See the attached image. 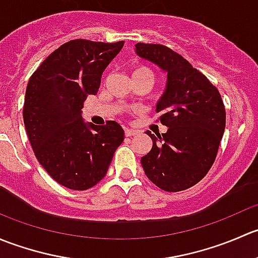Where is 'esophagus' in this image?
<instances>
[{"label": "esophagus", "mask_w": 258, "mask_h": 258, "mask_svg": "<svg viewBox=\"0 0 258 258\" xmlns=\"http://www.w3.org/2000/svg\"><path fill=\"white\" fill-rule=\"evenodd\" d=\"M139 134V131L137 130H134V128H124V135H126L127 137L128 136H135V135Z\"/></svg>", "instance_id": "1"}]
</instances>
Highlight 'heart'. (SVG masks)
Masks as SVG:
<instances>
[{"label": "heart", "instance_id": "1", "mask_svg": "<svg viewBox=\"0 0 258 258\" xmlns=\"http://www.w3.org/2000/svg\"><path fill=\"white\" fill-rule=\"evenodd\" d=\"M142 75H146V76H150L152 77V72L150 71V70L147 69V67H144V66H136L134 70H132V77L135 76H142Z\"/></svg>", "mask_w": 258, "mask_h": 258}]
</instances>
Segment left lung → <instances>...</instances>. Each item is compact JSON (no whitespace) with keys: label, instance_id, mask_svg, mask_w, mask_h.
Instances as JSON below:
<instances>
[{"label":"left lung","instance_id":"left-lung-1","mask_svg":"<svg viewBox=\"0 0 258 258\" xmlns=\"http://www.w3.org/2000/svg\"><path fill=\"white\" fill-rule=\"evenodd\" d=\"M136 53L167 74L156 105L167 132L156 137L147 131L152 148L141 157L142 167L163 191H183L201 181L215 162L226 126L222 98L206 76L171 48L140 42Z\"/></svg>","mask_w":258,"mask_h":258}]
</instances>
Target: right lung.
I'll return each mask as SVG.
<instances>
[{"instance_id":"add662e5","label":"right lung","mask_w":258,"mask_h":258,"mask_svg":"<svg viewBox=\"0 0 258 258\" xmlns=\"http://www.w3.org/2000/svg\"><path fill=\"white\" fill-rule=\"evenodd\" d=\"M123 43L72 40L52 52L28 81L23 122L30 144L48 175L70 189L97 184L124 139L116 121L95 126L82 118L83 102L97 93L103 71Z\"/></svg>"}]
</instances>
